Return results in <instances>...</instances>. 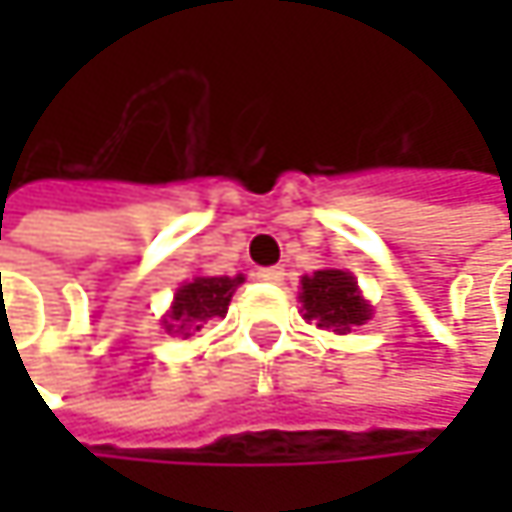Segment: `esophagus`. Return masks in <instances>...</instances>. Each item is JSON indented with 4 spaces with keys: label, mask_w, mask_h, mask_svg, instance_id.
Wrapping results in <instances>:
<instances>
[{
    "label": "esophagus",
    "mask_w": 512,
    "mask_h": 512,
    "mask_svg": "<svg viewBox=\"0 0 512 512\" xmlns=\"http://www.w3.org/2000/svg\"><path fill=\"white\" fill-rule=\"evenodd\" d=\"M257 281H266V284H281L284 281V269L281 266H263L255 272Z\"/></svg>",
    "instance_id": "esophagus-1"
}]
</instances>
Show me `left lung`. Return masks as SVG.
<instances>
[{"label":"left lung","instance_id":"obj_1","mask_svg":"<svg viewBox=\"0 0 512 512\" xmlns=\"http://www.w3.org/2000/svg\"><path fill=\"white\" fill-rule=\"evenodd\" d=\"M302 311L305 320H314L332 332H350L370 320L367 302L358 296L356 278L344 269H320L302 278Z\"/></svg>","mask_w":512,"mask_h":512}]
</instances>
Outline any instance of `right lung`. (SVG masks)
<instances>
[{"mask_svg": "<svg viewBox=\"0 0 512 512\" xmlns=\"http://www.w3.org/2000/svg\"><path fill=\"white\" fill-rule=\"evenodd\" d=\"M243 284V275H222V278H195L189 284H183L174 296L171 314L165 320L168 332L177 326V332L183 329H201V323H207L210 317H225L228 314V302L234 296V290Z\"/></svg>", "mask_w": 512, "mask_h": 512, "instance_id": "right-lung-1", "label": "right lung"}]
</instances>
